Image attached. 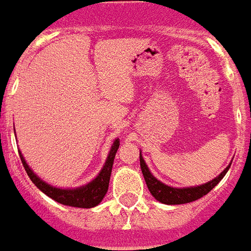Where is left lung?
<instances>
[{"instance_id": "left-lung-1", "label": "left lung", "mask_w": 251, "mask_h": 251, "mask_svg": "<svg viewBox=\"0 0 251 251\" xmlns=\"http://www.w3.org/2000/svg\"><path fill=\"white\" fill-rule=\"evenodd\" d=\"M230 166H231V163L228 164L227 167L225 168L217 178H214L213 180H210L207 183L201 184V186H194V187L176 188L162 183L160 180L155 178L151 174V171L148 170L147 164L144 162L142 152H140V168H142V173H143L144 180H146L148 190H150V193L152 194L153 198L159 201V202L164 203V204H183V203L194 202L197 199L202 198L222 180L223 176L228 171Z\"/></svg>"}]
</instances>
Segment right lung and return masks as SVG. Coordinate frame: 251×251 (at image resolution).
<instances>
[{
    "instance_id": "1",
    "label": "right lung",
    "mask_w": 251,
    "mask_h": 251,
    "mask_svg": "<svg viewBox=\"0 0 251 251\" xmlns=\"http://www.w3.org/2000/svg\"><path fill=\"white\" fill-rule=\"evenodd\" d=\"M120 142L119 139H115L112 147L109 150L108 158L104 163L101 171L99 173L96 178L93 179L92 182H89L85 186L76 188H58L53 187L47 182H44L43 179L38 178L36 174L33 173V170L28 166V163L25 162L21 151H18L20 158L23 162V166L25 168V171L28 174V176L30 178L33 183L37 186L45 195H48L49 198H52L53 201L65 204V206H72V207H80V208H91L98 206L99 203L103 201L105 197V194L108 191V184H109V178H111V173H112L113 159L116 155Z\"/></svg>"
}]
</instances>
